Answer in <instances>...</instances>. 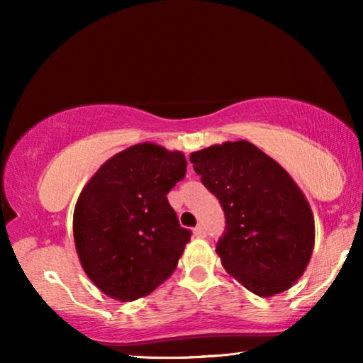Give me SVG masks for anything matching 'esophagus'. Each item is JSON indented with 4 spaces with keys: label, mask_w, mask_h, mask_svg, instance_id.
I'll return each instance as SVG.
<instances>
[{
    "label": "esophagus",
    "mask_w": 363,
    "mask_h": 363,
    "mask_svg": "<svg viewBox=\"0 0 363 363\" xmlns=\"http://www.w3.org/2000/svg\"><path fill=\"white\" fill-rule=\"evenodd\" d=\"M194 235L195 237H206V230L203 225H196L194 229Z\"/></svg>",
    "instance_id": "esophagus-1"
}]
</instances>
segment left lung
Masks as SVG:
<instances>
[{"instance_id":"obj_1","label":"left lung","mask_w":363,"mask_h":363,"mask_svg":"<svg viewBox=\"0 0 363 363\" xmlns=\"http://www.w3.org/2000/svg\"><path fill=\"white\" fill-rule=\"evenodd\" d=\"M190 163L223 206L216 253L224 269L257 296L288 290L309 264L315 233L291 176L247 140L194 152Z\"/></svg>"}]
</instances>
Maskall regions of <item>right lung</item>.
<instances>
[{
    "label": "right lung",
    "mask_w": 363,
    "mask_h": 363,
    "mask_svg": "<svg viewBox=\"0 0 363 363\" xmlns=\"http://www.w3.org/2000/svg\"><path fill=\"white\" fill-rule=\"evenodd\" d=\"M187 173L186 157L138 144L107 160L73 214L77 253L107 296L134 301L167 280L190 240L167 195Z\"/></svg>",
    "instance_id": "obj_1"
}]
</instances>
